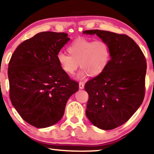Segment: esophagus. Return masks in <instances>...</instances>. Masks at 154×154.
<instances>
[{
    "instance_id": "34e87169",
    "label": "esophagus",
    "mask_w": 154,
    "mask_h": 154,
    "mask_svg": "<svg viewBox=\"0 0 154 154\" xmlns=\"http://www.w3.org/2000/svg\"><path fill=\"white\" fill-rule=\"evenodd\" d=\"M79 88L80 89L84 88V83H83V82H80L79 83Z\"/></svg>"
}]
</instances>
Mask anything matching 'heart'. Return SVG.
I'll return each instance as SVG.
<instances>
[{
  "label": "heart",
  "instance_id": "obj_1",
  "mask_svg": "<svg viewBox=\"0 0 154 154\" xmlns=\"http://www.w3.org/2000/svg\"><path fill=\"white\" fill-rule=\"evenodd\" d=\"M69 55L64 53L57 54L58 63L63 72L69 75L75 74L81 68L79 77L84 79L90 75L95 77L106 69L111 57L110 47L103 39L91 40L80 37L75 39L67 49Z\"/></svg>",
  "mask_w": 154,
  "mask_h": 154
}]
</instances>
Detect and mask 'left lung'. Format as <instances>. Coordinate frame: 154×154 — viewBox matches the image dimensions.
I'll list each match as a JSON object with an SVG mask.
<instances>
[{"label":"left lung","instance_id":"1","mask_svg":"<svg viewBox=\"0 0 154 154\" xmlns=\"http://www.w3.org/2000/svg\"><path fill=\"white\" fill-rule=\"evenodd\" d=\"M110 47L111 59L100 75L87 81L86 116L95 127L110 130L122 125L138 109L145 95L146 61L137 43L123 34L91 29Z\"/></svg>","mask_w":154,"mask_h":154}]
</instances>
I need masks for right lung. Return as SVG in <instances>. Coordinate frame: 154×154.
<instances>
[{
  "label": "right lung",
  "mask_w": 154,
  "mask_h": 154,
  "mask_svg": "<svg viewBox=\"0 0 154 154\" xmlns=\"http://www.w3.org/2000/svg\"><path fill=\"white\" fill-rule=\"evenodd\" d=\"M68 34L42 32L22 42L8 64L10 99L20 117L37 128L57 123L79 83L63 72L57 54Z\"/></svg>",
  "instance_id": "1"
}]
</instances>
